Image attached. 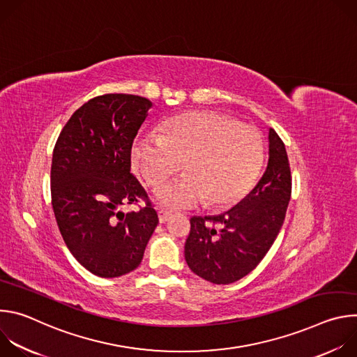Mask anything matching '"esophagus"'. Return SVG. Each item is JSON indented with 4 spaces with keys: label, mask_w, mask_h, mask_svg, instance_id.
I'll return each instance as SVG.
<instances>
[{
    "label": "esophagus",
    "mask_w": 357,
    "mask_h": 357,
    "mask_svg": "<svg viewBox=\"0 0 357 357\" xmlns=\"http://www.w3.org/2000/svg\"><path fill=\"white\" fill-rule=\"evenodd\" d=\"M172 213L169 211H165V209H158V219H160V223H167L169 219H171Z\"/></svg>",
    "instance_id": "34e87169"
}]
</instances>
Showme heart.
Masks as SVG:
<instances>
[{"instance_id": "obj_1", "label": "heart", "mask_w": 357, "mask_h": 357, "mask_svg": "<svg viewBox=\"0 0 357 357\" xmlns=\"http://www.w3.org/2000/svg\"><path fill=\"white\" fill-rule=\"evenodd\" d=\"M264 158L261 134L215 112H190L164 123L161 134L142 132L131 148V161L142 179L157 186L182 162L185 175L160 186L154 197L168 209L193 208L208 200L225 206L243 196Z\"/></svg>"}]
</instances>
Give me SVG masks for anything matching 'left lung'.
Instances as JSON below:
<instances>
[{
  "mask_svg": "<svg viewBox=\"0 0 357 357\" xmlns=\"http://www.w3.org/2000/svg\"><path fill=\"white\" fill-rule=\"evenodd\" d=\"M291 169L285 145L268 130V164L259 183L230 211L193 216L185 243L189 268L213 284H231L264 259L285 219Z\"/></svg>",
  "mask_w": 357,
  "mask_h": 357,
  "instance_id": "1",
  "label": "left lung"
}]
</instances>
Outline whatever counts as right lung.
Listing matches in <instances>:
<instances>
[{
  "mask_svg": "<svg viewBox=\"0 0 357 357\" xmlns=\"http://www.w3.org/2000/svg\"><path fill=\"white\" fill-rule=\"evenodd\" d=\"M152 103L134 94L97 96L77 109L55 144L50 192L61 234L91 274L121 277L144 257L158 215L131 174L134 138ZM146 200L137 213L126 202Z\"/></svg>",
  "mask_w": 357,
  "mask_h": 357,
  "instance_id": "1",
  "label": "right lung"
}]
</instances>
